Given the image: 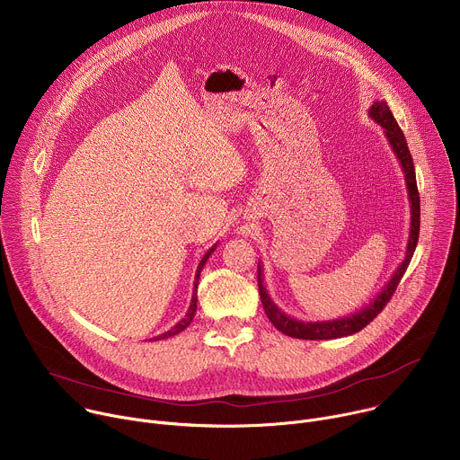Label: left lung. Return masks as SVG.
Here are the masks:
<instances>
[{"instance_id":"1","label":"left lung","mask_w":460,"mask_h":460,"mask_svg":"<svg viewBox=\"0 0 460 460\" xmlns=\"http://www.w3.org/2000/svg\"><path fill=\"white\" fill-rule=\"evenodd\" d=\"M369 118L376 121L382 128L384 135L399 158V164L404 171L406 178V187H408V196H410V204H411V227H410V238H408V247H406V256L402 260V264L397 268V271L393 273L389 282L382 288V291L369 302L366 307L358 309L357 313L349 316H341L335 320H320V322H305L293 318L286 314L270 296L266 286H264V275H261V266L258 264V291H260V300L261 305H264V311L271 323L277 327L279 332H282L288 337L293 339H302V341H332V339H341L348 337L353 333H358L364 327L384 309V305L389 302V298L395 293L401 279L404 277L411 256L415 252L417 242H419V229H420V199H419V190H417V178H415V165L413 158L410 155L406 137L401 130L395 116L389 111L387 103L384 100H376L371 109H369Z\"/></svg>"}]
</instances>
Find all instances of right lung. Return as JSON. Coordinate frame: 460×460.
Segmentation results:
<instances>
[{
    "instance_id": "right-lung-1",
    "label": "right lung",
    "mask_w": 460,
    "mask_h": 460,
    "mask_svg": "<svg viewBox=\"0 0 460 460\" xmlns=\"http://www.w3.org/2000/svg\"><path fill=\"white\" fill-rule=\"evenodd\" d=\"M215 249H217V243L204 254V258L200 260V264H199V270H196V277H194V289H192V298H190V304H189V309H187V313H185V316L172 327V330H169V332H165V333H162V335H158V337H155V339H149V341H162V339H169V337H174V335H178L180 332H183L185 327L192 322V318H194V313H196V300H199V296H196V291H199V279H200V273H202V270H204V266H206V261L209 260V256L215 252Z\"/></svg>"
}]
</instances>
